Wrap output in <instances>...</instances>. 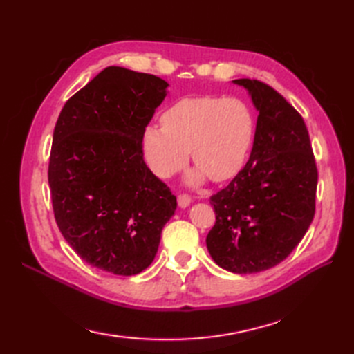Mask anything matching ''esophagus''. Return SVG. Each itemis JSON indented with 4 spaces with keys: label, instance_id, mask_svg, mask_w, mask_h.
I'll list each match as a JSON object with an SVG mask.
<instances>
[{
    "label": "esophagus",
    "instance_id": "esophagus-1",
    "mask_svg": "<svg viewBox=\"0 0 354 354\" xmlns=\"http://www.w3.org/2000/svg\"><path fill=\"white\" fill-rule=\"evenodd\" d=\"M177 201H178V205L180 207H187L189 204H191V196H189L187 194H180L178 196H177Z\"/></svg>",
    "mask_w": 354,
    "mask_h": 354
}]
</instances>
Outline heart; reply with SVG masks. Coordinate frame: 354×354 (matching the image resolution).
<instances>
[{
    "label": "heart",
    "mask_w": 354,
    "mask_h": 354,
    "mask_svg": "<svg viewBox=\"0 0 354 354\" xmlns=\"http://www.w3.org/2000/svg\"><path fill=\"white\" fill-rule=\"evenodd\" d=\"M162 127H145L142 149L150 168L169 177L187 160L213 182H225L245 165L254 140L252 111L243 100L222 96L183 97L162 114Z\"/></svg>",
    "instance_id": "obj_1"
}]
</instances>
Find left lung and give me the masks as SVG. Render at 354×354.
<instances>
[{
    "label": "left lung",
    "instance_id": "8db88e82",
    "mask_svg": "<svg viewBox=\"0 0 354 354\" xmlns=\"http://www.w3.org/2000/svg\"><path fill=\"white\" fill-rule=\"evenodd\" d=\"M258 109L251 156L227 187L210 196L216 222L207 249L232 273L270 269L292 252L315 214L318 171L304 118L277 90L236 80Z\"/></svg>",
    "mask_w": 354,
    "mask_h": 354
}]
</instances>
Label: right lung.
<instances>
[{"label":"right lung","mask_w":354,"mask_h":354,"mask_svg":"<svg viewBox=\"0 0 354 354\" xmlns=\"http://www.w3.org/2000/svg\"><path fill=\"white\" fill-rule=\"evenodd\" d=\"M167 87L154 75L109 66L58 115L48 167L54 216L73 251L103 272L147 269L177 207L142 150Z\"/></svg>","instance_id":"obj_1"}]
</instances>
